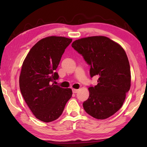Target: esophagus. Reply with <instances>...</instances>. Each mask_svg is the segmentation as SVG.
<instances>
[{"mask_svg": "<svg viewBox=\"0 0 147 147\" xmlns=\"http://www.w3.org/2000/svg\"><path fill=\"white\" fill-rule=\"evenodd\" d=\"M72 91H73V93H76L78 91V89H72Z\"/></svg>", "mask_w": 147, "mask_h": 147, "instance_id": "1", "label": "esophagus"}]
</instances>
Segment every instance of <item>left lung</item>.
I'll return each instance as SVG.
<instances>
[{
  "label": "left lung",
  "mask_w": 147,
  "mask_h": 147,
  "mask_svg": "<svg viewBox=\"0 0 147 147\" xmlns=\"http://www.w3.org/2000/svg\"><path fill=\"white\" fill-rule=\"evenodd\" d=\"M72 47L90 65V76L98 77L97 85L89 88L83 103L87 113L105 119L120 109L130 88V67L122 47L105 36H92L74 41Z\"/></svg>",
  "instance_id": "8db88e82"
}]
</instances>
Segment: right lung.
I'll list each match as a JSON object with an SVG mask.
<instances>
[{
  "mask_svg": "<svg viewBox=\"0 0 147 147\" xmlns=\"http://www.w3.org/2000/svg\"><path fill=\"white\" fill-rule=\"evenodd\" d=\"M72 39L50 36L39 41L22 65L19 87L27 105L37 119L49 123L58 119L72 96L71 89L54 85L56 70Z\"/></svg>",
  "mask_w": 147,
  "mask_h": 147,
  "instance_id": "1",
  "label": "right lung"
}]
</instances>
